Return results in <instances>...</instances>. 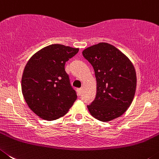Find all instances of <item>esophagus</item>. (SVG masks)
Here are the masks:
<instances>
[{
  "label": "esophagus",
  "instance_id": "34e87169",
  "mask_svg": "<svg viewBox=\"0 0 159 159\" xmlns=\"http://www.w3.org/2000/svg\"><path fill=\"white\" fill-rule=\"evenodd\" d=\"M77 92H78V95H81V92H82V89L81 88H80V89H77Z\"/></svg>",
  "mask_w": 159,
  "mask_h": 159
}]
</instances>
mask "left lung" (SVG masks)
Segmentation results:
<instances>
[{
    "label": "left lung",
    "mask_w": 159,
    "mask_h": 159,
    "mask_svg": "<svg viewBox=\"0 0 159 159\" xmlns=\"http://www.w3.org/2000/svg\"><path fill=\"white\" fill-rule=\"evenodd\" d=\"M82 55L93 67L97 80L96 98L87 105L90 114L103 122L122 116L135 93L134 66L121 51L107 43L91 46Z\"/></svg>",
    "instance_id": "1"
}]
</instances>
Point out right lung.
Wrapping results in <instances>:
<instances>
[{"label":"right lung","instance_id":"1","mask_svg":"<svg viewBox=\"0 0 159 159\" xmlns=\"http://www.w3.org/2000/svg\"><path fill=\"white\" fill-rule=\"evenodd\" d=\"M62 44H52L36 52L24 67L21 88L34 113L46 120L63 116L77 99L65 64L78 52Z\"/></svg>","mask_w":159,"mask_h":159}]
</instances>
